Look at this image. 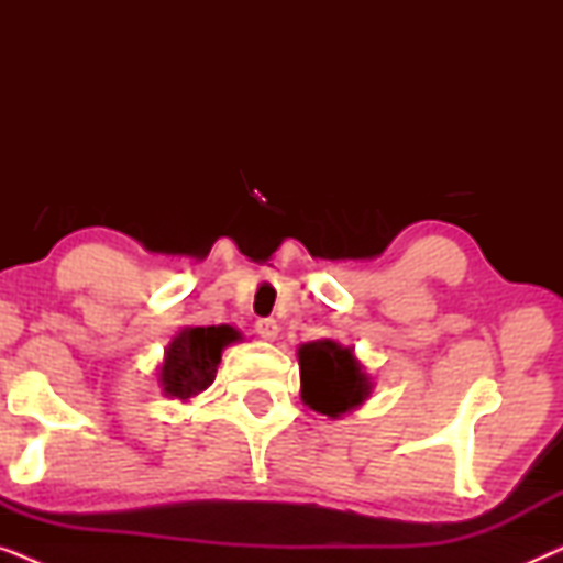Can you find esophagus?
Instances as JSON below:
<instances>
[{
  "instance_id": "1",
  "label": "esophagus",
  "mask_w": 563,
  "mask_h": 563,
  "mask_svg": "<svg viewBox=\"0 0 563 563\" xmlns=\"http://www.w3.org/2000/svg\"><path fill=\"white\" fill-rule=\"evenodd\" d=\"M256 333L264 338V341H274L279 335V325H276L274 318H261L256 320Z\"/></svg>"
}]
</instances>
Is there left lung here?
I'll return each mask as SVG.
<instances>
[{
    "label": "left lung",
    "instance_id": "obj_1",
    "mask_svg": "<svg viewBox=\"0 0 563 563\" xmlns=\"http://www.w3.org/2000/svg\"><path fill=\"white\" fill-rule=\"evenodd\" d=\"M299 382H302V402L310 410L343 418L356 410L372 395V376L364 372L353 349L338 341H312L297 349Z\"/></svg>",
    "mask_w": 563,
    "mask_h": 563
}]
</instances>
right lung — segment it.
Instances as JSON below:
<instances>
[{
  "label": "right lung",
  "mask_w": 563,
  "mask_h": 563,
  "mask_svg": "<svg viewBox=\"0 0 563 563\" xmlns=\"http://www.w3.org/2000/svg\"><path fill=\"white\" fill-rule=\"evenodd\" d=\"M241 341V333L230 325L181 328L166 345L164 364L158 366V384L168 399L187 402L214 382L222 349Z\"/></svg>",
  "instance_id": "right-lung-1"
}]
</instances>
